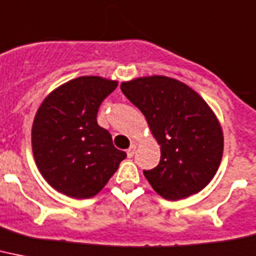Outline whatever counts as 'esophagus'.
<instances>
[{"label": "esophagus", "instance_id": "1", "mask_svg": "<svg viewBox=\"0 0 256 256\" xmlns=\"http://www.w3.org/2000/svg\"><path fill=\"white\" fill-rule=\"evenodd\" d=\"M135 150H136V143H132V146H130V147H128V151H126V152H128V158H132V156H134Z\"/></svg>", "mask_w": 256, "mask_h": 256}]
</instances>
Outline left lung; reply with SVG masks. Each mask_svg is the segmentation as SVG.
<instances>
[{
	"mask_svg": "<svg viewBox=\"0 0 256 256\" xmlns=\"http://www.w3.org/2000/svg\"><path fill=\"white\" fill-rule=\"evenodd\" d=\"M121 90L142 112L160 144L159 164L143 171L154 190L176 201L205 188L221 163L224 134L202 97L167 76L124 81Z\"/></svg>",
	"mask_w": 256,
	"mask_h": 256,
	"instance_id": "1",
	"label": "left lung"
}]
</instances>
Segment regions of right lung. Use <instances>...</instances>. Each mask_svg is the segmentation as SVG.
Wrapping results in <instances>:
<instances>
[{
  "label": "right lung",
  "mask_w": 256,
  "mask_h": 256,
  "mask_svg": "<svg viewBox=\"0 0 256 256\" xmlns=\"http://www.w3.org/2000/svg\"><path fill=\"white\" fill-rule=\"evenodd\" d=\"M117 81L100 76L74 78L50 93L32 124L31 143L39 172L58 192L89 198L106 186L126 158L97 113Z\"/></svg>",
  "instance_id": "add662e5"
}]
</instances>
